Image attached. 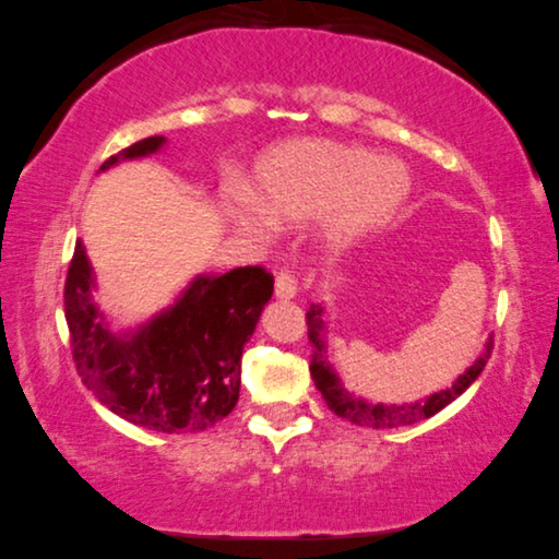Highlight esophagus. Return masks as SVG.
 <instances>
[{"label":"esophagus","mask_w":559,"mask_h":559,"mask_svg":"<svg viewBox=\"0 0 559 559\" xmlns=\"http://www.w3.org/2000/svg\"><path fill=\"white\" fill-rule=\"evenodd\" d=\"M297 295V281L290 271H281L276 276V297L278 299H293Z\"/></svg>","instance_id":"obj_1"}]
</instances>
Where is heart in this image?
Masks as SVG:
<instances>
[{
  "label": "heart",
  "instance_id": "heart-1",
  "mask_svg": "<svg viewBox=\"0 0 559 559\" xmlns=\"http://www.w3.org/2000/svg\"><path fill=\"white\" fill-rule=\"evenodd\" d=\"M411 177L394 157L340 141H290L257 163V193L234 186L226 207L252 238H269L283 219L319 214L323 246L340 250L388 224L406 203Z\"/></svg>",
  "mask_w": 559,
  "mask_h": 559
}]
</instances>
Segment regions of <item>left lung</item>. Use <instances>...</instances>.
<instances>
[{
  "label": "left lung",
  "mask_w": 559,
  "mask_h": 559,
  "mask_svg": "<svg viewBox=\"0 0 559 559\" xmlns=\"http://www.w3.org/2000/svg\"><path fill=\"white\" fill-rule=\"evenodd\" d=\"M323 307L321 305H311L307 311V335L311 342V378L317 382L319 392L323 394L328 408H331L335 416L345 418L359 427H373V429H384V427H404L420 423L425 418H432L435 413H439L443 406H449L455 402L472 382L479 378L484 370L486 361H489L491 349H493V340L489 337L486 347L481 352L479 359L472 364L465 373L457 378L451 388L439 390L435 394H429L425 399H418V402L411 404H368L364 399L349 394L337 378L333 366L328 364L325 356V335H323Z\"/></svg>",
  "instance_id": "8db88e82"
}]
</instances>
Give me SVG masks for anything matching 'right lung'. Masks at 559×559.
I'll list each match as a JSON object with an SVG mask.
<instances>
[{
	"instance_id": "right-lung-1",
	"label": "right lung",
	"mask_w": 559,
	"mask_h": 559,
	"mask_svg": "<svg viewBox=\"0 0 559 559\" xmlns=\"http://www.w3.org/2000/svg\"><path fill=\"white\" fill-rule=\"evenodd\" d=\"M163 143L165 136L141 139L102 169L155 153ZM92 288V266L78 242L63 290L66 321L78 373L98 402L127 423L165 435L203 432L234 411L242 347L274 295L266 269L195 276L175 305L127 335L108 331Z\"/></svg>"
}]
</instances>
